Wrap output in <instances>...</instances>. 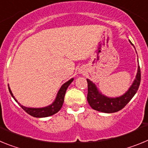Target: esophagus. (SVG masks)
<instances>
[{
  "instance_id": "obj_1",
  "label": "esophagus",
  "mask_w": 148,
  "mask_h": 148,
  "mask_svg": "<svg viewBox=\"0 0 148 148\" xmlns=\"http://www.w3.org/2000/svg\"><path fill=\"white\" fill-rule=\"evenodd\" d=\"M78 72H79L80 74H84V73H85V70H84V68H80Z\"/></svg>"
}]
</instances>
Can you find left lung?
<instances>
[{"instance_id": "left-lung-1", "label": "left lung", "mask_w": 148, "mask_h": 148, "mask_svg": "<svg viewBox=\"0 0 148 148\" xmlns=\"http://www.w3.org/2000/svg\"><path fill=\"white\" fill-rule=\"evenodd\" d=\"M130 44L133 45L130 40ZM88 86V93H87V101L90 107L95 110L100 111L103 113H111L121 110L127 105L129 101L134 96L140 85L141 71L140 67L138 66V70L135 80L132 84L128 90L119 97L110 98L101 94L99 92L97 87L94 83L89 79H87Z\"/></svg>"}]
</instances>
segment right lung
<instances>
[{
  "label": "right lung",
  "mask_w": 148,
  "mask_h": 148,
  "mask_svg": "<svg viewBox=\"0 0 148 148\" xmlns=\"http://www.w3.org/2000/svg\"><path fill=\"white\" fill-rule=\"evenodd\" d=\"M73 81V78H71L70 80L66 82V83H64L62 86H61V87L60 88L59 91L58 92V94L56 95V99H55V101L53 102V104L47 106V107H44V108H27V107H24V106L21 105V104L16 100L15 96L13 95L10 87H9V90H10V94H11V95L12 96L13 99H15V101L18 102V104L21 106V108L23 110L25 111V112H27L28 114H29L30 116H33V117H36V118H44V117H47V116H53V115L56 114V113H58V111L61 110V108H62L63 103H64V95L65 93H66V89H67V87H69V85H70V84L72 83Z\"/></svg>",
  "instance_id": "1"
}]
</instances>
